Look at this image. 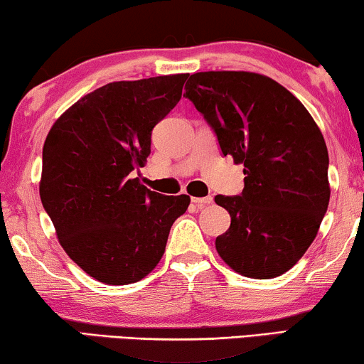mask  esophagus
<instances>
[{"label": "esophagus", "mask_w": 364, "mask_h": 364, "mask_svg": "<svg viewBox=\"0 0 364 364\" xmlns=\"http://www.w3.org/2000/svg\"><path fill=\"white\" fill-rule=\"evenodd\" d=\"M191 200H192V203H196L198 208H203L205 205H210L213 198L210 196H208V197H192Z\"/></svg>", "instance_id": "esophagus-1"}]
</instances>
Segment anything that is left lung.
Wrapping results in <instances>:
<instances>
[{
  "mask_svg": "<svg viewBox=\"0 0 364 364\" xmlns=\"http://www.w3.org/2000/svg\"><path fill=\"white\" fill-rule=\"evenodd\" d=\"M187 99L223 156L243 164L240 196H215L232 222L215 248L243 277H280L315 240L330 202L328 151L305 106L273 79L245 71L196 73Z\"/></svg>",
  "mask_w": 364,
  "mask_h": 364,
  "instance_id": "left-lung-1",
  "label": "left lung"
}]
</instances>
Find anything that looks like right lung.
<instances>
[{
	"label": "right lung",
	"instance_id": "add662e5",
	"mask_svg": "<svg viewBox=\"0 0 364 364\" xmlns=\"http://www.w3.org/2000/svg\"><path fill=\"white\" fill-rule=\"evenodd\" d=\"M188 74L109 82L54 122L39 196L64 252L87 275L129 285L151 273L191 197L162 196L132 177L152 129L182 97Z\"/></svg>",
	"mask_w": 364,
	"mask_h": 364
}]
</instances>
